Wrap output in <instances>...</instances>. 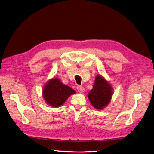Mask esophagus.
<instances>
[{
	"label": "esophagus",
	"instance_id": "obj_1",
	"mask_svg": "<svg viewBox=\"0 0 154 154\" xmlns=\"http://www.w3.org/2000/svg\"><path fill=\"white\" fill-rule=\"evenodd\" d=\"M77 89L78 91H79L80 93H83L84 91H85V88H84L83 86H81V85L77 86Z\"/></svg>",
	"mask_w": 154,
	"mask_h": 154
}]
</instances>
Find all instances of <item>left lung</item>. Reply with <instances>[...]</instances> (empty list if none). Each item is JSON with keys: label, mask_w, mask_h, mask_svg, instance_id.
Returning a JSON list of instances; mask_svg holds the SVG:
<instances>
[{"label": "left lung", "mask_w": 154, "mask_h": 154, "mask_svg": "<svg viewBox=\"0 0 154 154\" xmlns=\"http://www.w3.org/2000/svg\"><path fill=\"white\" fill-rule=\"evenodd\" d=\"M113 94V87L101 75L95 77L93 89L88 93V98L95 109L101 110L110 103Z\"/></svg>", "instance_id": "obj_1"}]
</instances>
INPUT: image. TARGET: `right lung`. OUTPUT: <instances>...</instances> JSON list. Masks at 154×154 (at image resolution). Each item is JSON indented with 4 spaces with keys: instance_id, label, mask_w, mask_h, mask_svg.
Masks as SVG:
<instances>
[{
    "instance_id": "add662e5",
    "label": "right lung",
    "mask_w": 154,
    "mask_h": 154,
    "mask_svg": "<svg viewBox=\"0 0 154 154\" xmlns=\"http://www.w3.org/2000/svg\"><path fill=\"white\" fill-rule=\"evenodd\" d=\"M75 93L73 89L64 85L58 78L53 77L44 85L43 97L48 105L56 108L61 107L69 96Z\"/></svg>"
}]
</instances>
